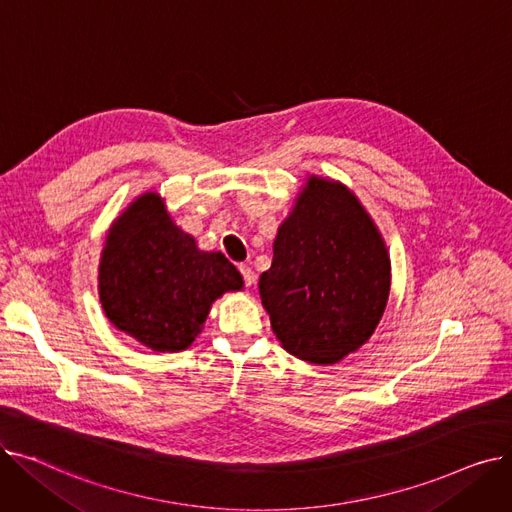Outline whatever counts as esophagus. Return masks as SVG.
<instances>
[{
	"label": "esophagus",
	"mask_w": 512,
	"mask_h": 512,
	"mask_svg": "<svg viewBox=\"0 0 512 512\" xmlns=\"http://www.w3.org/2000/svg\"><path fill=\"white\" fill-rule=\"evenodd\" d=\"M238 270H240V276H242V280H245V284H247V286H251V284L255 282L253 270H251L249 265H238Z\"/></svg>",
	"instance_id": "esophagus-1"
}]
</instances>
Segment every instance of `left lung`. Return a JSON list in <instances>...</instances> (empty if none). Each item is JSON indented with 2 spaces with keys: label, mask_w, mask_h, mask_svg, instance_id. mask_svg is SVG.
Here are the masks:
<instances>
[{
  "label": "left lung",
  "mask_w": 512,
  "mask_h": 512,
  "mask_svg": "<svg viewBox=\"0 0 512 512\" xmlns=\"http://www.w3.org/2000/svg\"><path fill=\"white\" fill-rule=\"evenodd\" d=\"M392 265L380 228L346 184L307 176L274 240L259 297L284 351L332 365L371 338Z\"/></svg>",
  "instance_id": "obj_1"
}]
</instances>
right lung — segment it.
I'll return each mask as SVG.
<instances>
[{
	"instance_id": "right-lung-1",
	"label": "right lung",
	"mask_w": 512,
	"mask_h": 512,
	"mask_svg": "<svg viewBox=\"0 0 512 512\" xmlns=\"http://www.w3.org/2000/svg\"><path fill=\"white\" fill-rule=\"evenodd\" d=\"M97 280L105 317L155 353L186 351L211 305L245 284L220 251H201L174 224L157 191L139 195L112 222Z\"/></svg>"
}]
</instances>
